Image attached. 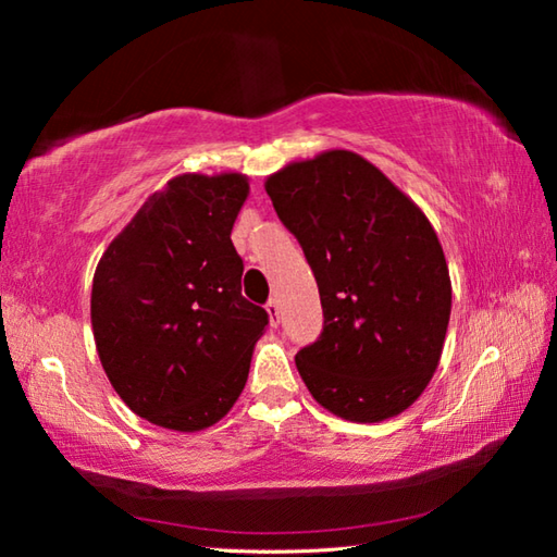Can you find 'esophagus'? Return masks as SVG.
<instances>
[{
    "mask_svg": "<svg viewBox=\"0 0 557 557\" xmlns=\"http://www.w3.org/2000/svg\"><path fill=\"white\" fill-rule=\"evenodd\" d=\"M265 309H268V314H270V322H272V326H277L280 324V301L272 297L268 305H265Z\"/></svg>",
    "mask_w": 557,
    "mask_h": 557,
    "instance_id": "esophagus-1",
    "label": "esophagus"
}]
</instances>
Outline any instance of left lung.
Returning <instances> with one entry per match:
<instances>
[{
  "label": "left lung",
  "instance_id": "obj_1",
  "mask_svg": "<svg viewBox=\"0 0 557 557\" xmlns=\"http://www.w3.org/2000/svg\"><path fill=\"white\" fill-rule=\"evenodd\" d=\"M265 191L322 299L324 332L295 356L312 398L351 422L408 410L437 371L451 312L447 260L428 215L348 149L289 162Z\"/></svg>",
  "mask_w": 557,
  "mask_h": 557
}]
</instances>
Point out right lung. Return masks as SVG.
<instances>
[{"instance_id": "add662e5", "label": "right lung", "mask_w": 557, "mask_h": 557, "mask_svg": "<svg viewBox=\"0 0 557 557\" xmlns=\"http://www.w3.org/2000/svg\"><path fill=\"white\" fill-rule=\"evenodd\" d=\"M238 172L178 174L108 245L90 292L102 369L152 425L199 432L240 398L268 312L240 295Z\"/></svg>"}]
</instances>
